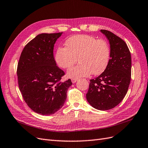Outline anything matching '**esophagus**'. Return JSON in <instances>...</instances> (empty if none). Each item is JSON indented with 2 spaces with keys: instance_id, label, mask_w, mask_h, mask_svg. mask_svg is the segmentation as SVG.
Wrapping results in <instances>:
<instances>
[{
  "instance_id": "34e87169",
  "label": "esophagus",
  "mask_w": 148,
  "mask_h": 148,
  "mask_svg": "<svg viewBox=\"0 0 148 148\" xmlns=\"http://www.w3.org/2000/svg\"><path fill=\"white\" fill-rule=\"evenodd\" d=\"M77 81H78V79H71V82H72L73 83H75Z\"/></svg>"
}]
</instances>
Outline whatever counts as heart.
I'll return each instance as SVG.
<instances>
[{"mask_svg":"<svg viewBox=\"0 0 148 148\" xmlns=\"http://www.w3.org/2000/svg\"><path fill=\"white\" fill-rule=\"evenodd\" d=\"M110 49L104 39H97L93 36L79 34L73 36L65 41V47H58L54 59L62 69H67L79 62L78 65L67 70L70 78L86 77L104 72L109 65Z\"/></svg>","mask_w":148,"mask_h":148,"instance_id":"1","label":"heart"}]
</instances>
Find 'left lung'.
Wrapping results in <instances>:
<instances>
[{
  "label": "left lung",
  "instance_id": "obj_1",
  "mask_svg": "<svg viewBox=\"0 0 148 148\" xmlns=\"http://www.w3.org/2000/svg\"><path fill=\"white\" fill-rule=\"evenodd\" d=\"M101 32L109 41L110 59L104 72L90 79L86 99L94 108L107 110L117 106L126 95L131 80L132 58L123 39L109 31Z\"/></svg>",
  "mask_w": 148,
  "mask_h": 148
}]
</instances>
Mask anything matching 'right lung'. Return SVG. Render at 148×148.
<instances>
[{"instance_id": "obj_1", "label": "right lung", "mask_w": 148, "mask_h": 148, "mask_svg": "<svg viewBox=\"0 0 148 148\" xmlns=\"http://www.w3.org/2000/svg\"><path fill=\"white\" fill-rule=\"evenodd\" d=\"M62 33H42L21 52L17 66L18 82L25 102L35 112L53 114L63 107L70 79L60 82L64 71L57 66L53 46Z\"/></svg>"}]
</instances>
